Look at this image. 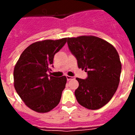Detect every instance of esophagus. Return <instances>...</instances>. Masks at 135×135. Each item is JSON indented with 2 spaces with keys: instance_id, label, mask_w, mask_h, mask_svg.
Listing matches in <instances>:
<instances>
[{
  "instance_id": "1",
  "label": "esophagus",
  "mask_w": 135,
  "mask_h": 135,
  "mask_svg": "<svg viewBox=\"0 0 135 135\" xmlns=\"http://www.w3.org/2000/svg\"><path fill=\"white\" fill-rule=\"evenodd\" d=\"M66 78H67V80L69 81V80H71V79H74V77H73V76H67Z\"/></svg>"
}]
</instances>
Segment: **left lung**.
I'll return each instance as SVG.
<instances>
[{
	"instance_id": "8db88e82",
	"label": "left lung",
	"mask_w": 135,
	"mask_h": 135,
	"mask_svg": "<svg viewBox=\"0 0 135 135\" xmlns=\"http://www.w3.org/2000/svg\"><path fill=\"white\" fill-rule=\"evenodd\" d=\"M68 45L79 68L85 70V80L76 78L79 86L75 96L79 104L98 109L109 102L118 87L122 64L114 46L94 36L68 38Z\"/></svg>"
}]
</instances>
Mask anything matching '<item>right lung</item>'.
Returning <instances> with one entry per match:
<instances>
[{"instance_id":"add662e5","label":"right lung","mask_w":135,"mask_h":135,"mask_svg":"<svg viewBox=\"0 0 135 135\" xmlns=\"http://www.w3.org/2000/svg\"><path fill=\"white\" fill-rule=\"evenodd\" d=\"M67 38L36 42L23 51L13 71L14 86L20 98L32 110L46 113L59 104L67 78L49 76L53 58Z\"/></svg>"}]
</instances>
